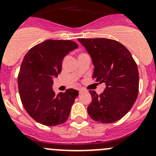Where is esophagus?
I'll list each match as a JSON object with an SVG mask.
<instances>
[{"label":"esophagus","instance_id":"obj_1","mask_svg":"<svg viewBox=\"0 0 156 156\" xmlns=\"http://www.w3.org/2000/svg\"><path fill=\"white\" fill-rule=\"evenodd\" d=\"M84 91H85V90H83V89H79V94H81V93H83Z\"/></svg>","mask_w":156,"mask_h":156}]
</instances>
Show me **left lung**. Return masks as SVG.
<instances>
[{
    "mask_svg": "<svg viewBox=\"0 0 156 156\" xmlns=\"http://www.w3.org/2000/svg\"><path fill=\"white\" fill-rule=\"evenodd\" d=\"M94 66L93 78L106 84L100 95L90 90L92 102L90 117L101 123H112L124 117L136 100L139 72L129 50L117 41L108 38H78Z\"/></svg>",
    "mask_w": 156,
    "mask_h": 156,
    "instance_id": "obj_1",
    "label": "left lung"
}]
</instances>
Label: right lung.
Instances as JSON below:
<instances>
[{
  "instance_id": "right-lung-1",
  "label": "right lung",
  "mask_w": 156,
  "mask_h": 156,
  "mask_svg": "<svg viewBox=\"0 0 156 156\" xmlns=\"http://www.w3.org/2000/svg\"><path fill=\"white\" fill-rule=\"evenodd\" d=\"M78 48L70 40H47L24 56L18 75L20 98L29 115L41 125L56 126L68 119L78 91L70 88L56 95L53 78L62 71L63 58Z\"/></svg>"
}]
</instances>
